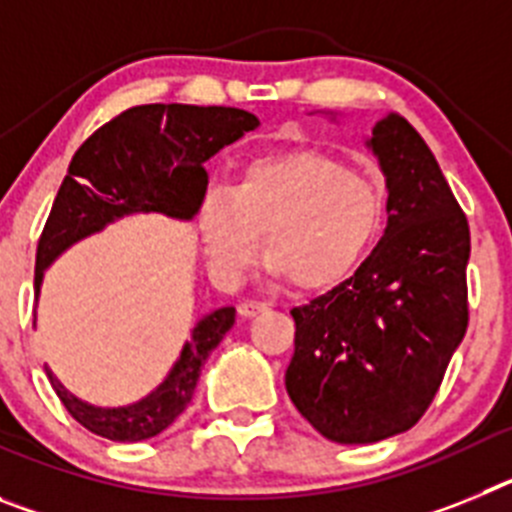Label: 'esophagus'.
I'll return each instance as SVG.
<instances>
[{
  "mask_svg": "<svg viewBox=\"0 0 512 512\" xmlns=\"http://www.w3.org/2000/svg\"><path fill=\"white\" fill-rule=\"evenodd\" d=\"M264 310H266V302H259V300H243L241 305H238V315H241V318H256V315Z\"/></svg>",
  "mask_w": 512,
  "mask_h": 512,
  "instance_id": "1",
  "label": "esophagus"
}]
</instances>
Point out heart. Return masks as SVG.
Wrapping results in <instances>:
<instances>
[{"label": "heart", "mask_w": 512, "mask_h": 512, "mask_svg": "<svg viewBox=\"0 0 512 512\" xmlns=\"http://www.w3.org/2000/svg\"><path fill=\"white\" fill-rule=\"evenodd\" d=\"M382 192L315 148L253 158L233 187H210L197 205V233L212 277L235 284L269 251L266 269L320 292L354 277L382 230Z\"/></svg>", "instance_id": "b5f03b06"}]
</instances>
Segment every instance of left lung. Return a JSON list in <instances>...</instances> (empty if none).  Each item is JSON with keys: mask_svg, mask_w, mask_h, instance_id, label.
Returning a JSON list of instances; mask_svg holds the SVG:
<instances>
[{"mask_svg": "<svg viewBox=\"0 0 512 512\" xmlns=\"http://www.w3.org/2000/svg\"><path fill=\"white\" fill-rule=\"evenodd\" d=\"M366 148L387 184V228L354 277L292 310L284 374L302 418L336 443L413 428L469 320V225L436 156L397 112L374 125Z\"/></svg>", "mask_w": 512, "mask_h": 512, "instance_id": "left-lung-1", "label": "left lung"}]
</instances>
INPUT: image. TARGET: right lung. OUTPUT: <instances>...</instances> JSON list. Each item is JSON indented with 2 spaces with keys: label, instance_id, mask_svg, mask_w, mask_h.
<instances>
[{
  "label": "right lung",
  "instance_id": "right-lung-1",
  "mask_svg": "<svg viewBox=\"0 0 512 512\" xmlns=\"http://www.w3.org/2000/svg\"><path fill=\"white\" fill-rule=\"evenodd\" d=\"M259 128V117L235 107L143 104L122 112L81 143L63 176L35 256V300L45 271L66 248L102 233L122 217L158 212L189 223L207 189L202 169L217 151ZM235 307H217L197 320L192 338L164 382L146 397L99 408L84 402L45 366L63 408L87 431L120 443L146 441L166 431L192 402L207 356L233 328Z\"/></svg>",
  "mask_w": 512,
  "mask_h": 512
}]
</instances>
